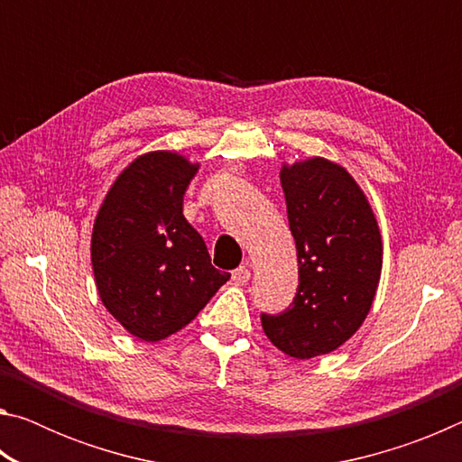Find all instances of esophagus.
I'll return each mask as SVG.
<instances>
[{"instance_id": "1", "label": "esophagus", "mask_w": 462, "mask_h": 462, "mask_svg": "<svg viewBox=\"0 0 462 462\" xmlns=\"http://www.w3.org/2000/svg\"><path fill=\"white\" fill-rule=\"evenodd\" d=\"M232 281L236 285H246L248 281H250V271H248V267H238L236 271L232 273Z\"/></svg>"}]
</instances>
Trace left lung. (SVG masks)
Wrapping results in <instances>:
<instances>
[{
	"label": "left lung",
	"instance_id": "8db88e82",
	"mask_svg": "<svg viewBox=\"0 0 462 462\" xmlns=\"http://www.w3.org/2000/svg\"><path fill=\"white\" fill-rule=\"evenodd\" d=\"M281 187L300 287L291 308L261 322L281 353L303 361L332 353L363 326L377 295L383 240L365 191L338 162H283Z\"/></svg>",
	"mask_w": 462,
	"mask_h": 462
}]
</instances>
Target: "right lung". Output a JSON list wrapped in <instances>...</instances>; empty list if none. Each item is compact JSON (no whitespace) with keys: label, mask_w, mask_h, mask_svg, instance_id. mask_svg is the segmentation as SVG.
Returning <instances> with one entry per match:
<instances>
[{"label":"right lung","mask_w":462,"mask_h":462,"mask_svg":"<svg viewBox=\"0 0 462 462\" xmlns=\"http://www.w3.org/2000/svg\"><path fill=\"white\" fill-rule=\"evenodd\" d=\"M198 169V161L175 151L136 156L116 177L93 222L99 300L143 342L181 330L230 279L212 267L206 242L183 216V195Z\"/></svg>","instance_id":"1"}]
</instances>
